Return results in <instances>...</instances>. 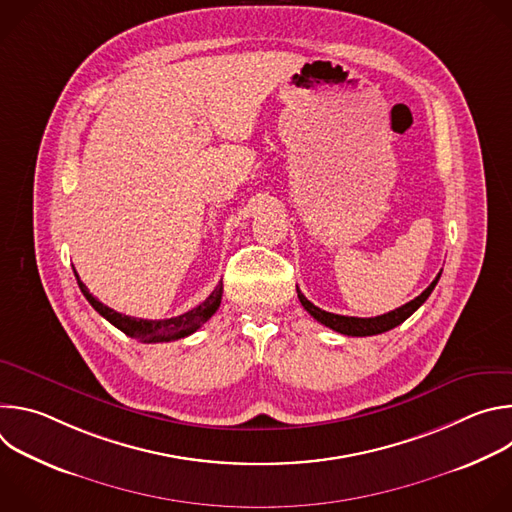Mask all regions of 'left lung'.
<instances>
[{
  "mask_svg": "<svg viewBox=\"0 0 512 512\" xmlns=\"http://www.w3.org/2000/svg\"><path fill=\"white\" fill-rule=\"evenodd\" d=\"M440 275H442V273H437V277L429 283V287L423 291L421 296H417L415 300L407 302L405 306H401V308H397V310H393V312H389V314L375 316V318L340 316V314H332V312L320 310L318 306H314V304L302 294L300 289H298V298H300L302 306L306 308V312H308L310 316H314L320 324H324V326H328V328H332V330H336V332H340V334H346V336H375V334H383V332H387V330L399 326L401 322H405V320L429 298V294L433 291L435 283L440 281Z\"/></svg>",
  "mask_w": 512,
  "mask_h": 512,
  "instance_id": "left-lung-1",
  "label": "left lung"
}]
</instances>
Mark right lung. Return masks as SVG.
<instances>
[{"label":"right lung","instance_id":"right-lung-1","mask_svg":"<svg viewBox=\"0 0 512 512\" xmlns=\"http://www.w3.org/2000/svg\"><path fill=\"white\" fill-rule=\"evenodd\" d=\"M75 275H77V271H75ZM77 281H79L83 296L105 320H109L123 334L131 336L139 342H170V340L186 338L192 332H196L206 320L212 318V314L218 310V306H221V300H223V283H218L212 294L200 306L188 310L182 316L166 318V320H143V318H131V316H125V314H119V312L107 308L91 294L87 285L79 279V275H77Z\"/></svg>","mask_w":512,"mask_h":512}]
</instances>
